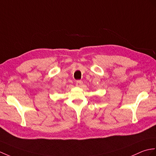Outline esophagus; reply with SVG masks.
I'll return each mask as SVG.
<instances>
[{"label": "esophagus", "mask_w": 156, "mask_h": 156, "mask_svg": "<svg viewBox=\"0 0 156 156\" xmlns=\"http://www.w3.org/2000/svg\"><path fill=\"white\" fill-rule=\"evenodd\" d=\"M82 84H83L82 81L78 80V81H76V86L77 87H80L82 85Z\"/></svg>", "instance_id": "1"}]
</instances>
